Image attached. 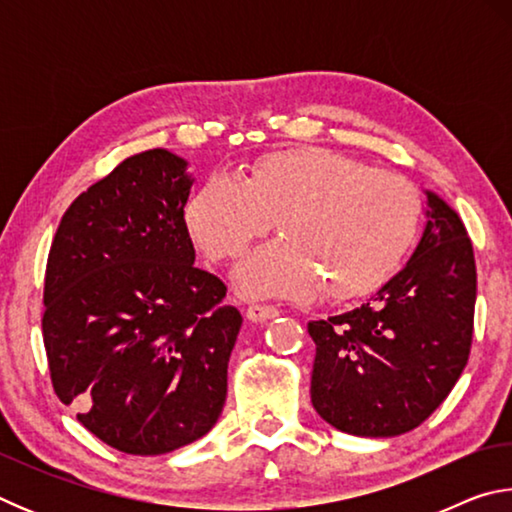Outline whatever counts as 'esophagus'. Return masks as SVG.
Listing matches in <instances>:
<instances>
[{
	"label": "esophagus",
	"instance_id": "34e87169",
	"mask_svg": "<svg viewBox=\"0 0 512 512\" xmlns=\"http://www.w3.org/2000/svg\"><path fill=\"white\" fill-rule=\"evenodd\" d=\"M246 316L248 320H253V323H262V320H271L275 316H280V309L273 305H257V302H253V305H248Z\"/></svg>",
	"mask_w": 512,
	"mask_h": 512
}]
</instances>
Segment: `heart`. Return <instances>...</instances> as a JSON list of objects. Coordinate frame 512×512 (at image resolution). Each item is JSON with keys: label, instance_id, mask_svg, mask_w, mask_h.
I'll return each mask as SVG.
<instances>
[{"label": "heart", "instance_id": "obj_1", "mask_svg": "<svg viewBox=\"0 0 512 512\" xmlns=\"http://www.w3.org/2000/svg\"><path fill=\"white\" fill-rule=\"evenodd\" d=\"M277 221L282 239L237 268L253 296L354 298L377 289L418 235L420 196L402 173L370 169L329 149L271 153L241 180L216 171L187 205L189 232L223 262L246 253Z\"/></svg>", "mask_w": 512, "mask_h": 512}]
</instances>
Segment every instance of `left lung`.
Listing matches in <instances>:
<instances>
[{"mask_svg":"<svg viewBox=\"0 0 512 512\" xmlns=\"http://www.w3.org/2000/svg\"><path fill=\"white\" fill-rule=\"evenodd\" d=\"M415 253L361 307L307 325L311 404L352 436L411 431L445 402L470 357L476 264L463 221L427 192Z\"/></svg>","mask_w":512,"mask_h":512,"instance_id":"left-lung-1","label":"left lung"}]
</instances>
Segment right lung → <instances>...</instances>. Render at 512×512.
Returning a JSON list of instances; mask_svg holds the SVG:
<instances>
[{
	"label": "right lung",
	"instance_id": "right-lung-1",
	"mask_svg": "<svg viewBox=\"0 0 512 512\" xmlns=\"http://www.w3.org/2000/svg\"><path fill=\"white\" fill-rule=\"evenodd\" d=\"M192 178L164 149L117 164L67 207L45 271L51 386L126 454L158 456L210 431L228 393L241 314L194 266Z\"/></svg>",
	"mask_w": 512,
	"mask_h": 512
}]
</instances>
